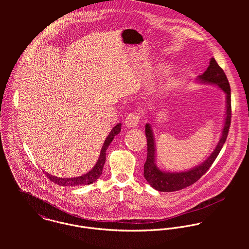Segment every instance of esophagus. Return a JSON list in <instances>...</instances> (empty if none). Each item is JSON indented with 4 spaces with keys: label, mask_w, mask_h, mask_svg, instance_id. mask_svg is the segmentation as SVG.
Returning a JSON list of instances; mask_svg holds the SVG:
<instances>
[{
    "label": "esophagus",
    "mask_w": 249,
    "mask_h": 249,
    "mask_svg": "<svg viewBox=\"0 0 249 249\" xmlns=\"http://www.w3.org/2000/svg\"><path fill=\"white\" fill-rule=\"evenodd\" d=\"M140 117L137 113H130L124 120V124L127 127H135L139 124Z\"/></svg>",
    "instance_id": "1"
}]
</instances>
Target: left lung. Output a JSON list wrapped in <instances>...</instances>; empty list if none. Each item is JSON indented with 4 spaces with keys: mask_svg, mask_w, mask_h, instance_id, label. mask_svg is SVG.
<instances>
[{
    "mask_svg": "<svg viewBox=\"0 0 249 249\" xmlns=\"http://www.w3.org/2000/svg\"><path fill=\"white\" fill-rule=\"evenodd\" d=\"M202 83L218 86L226 95V112L223 129L220 139L210 156L200 165L181 173H167L157 168L155 164V143L152 129L149 124H145V136L147 141V156L143 165V177L148 184L159 192H175L191 186L201 178L212 166L224 142L226 141L231 124V90L228 79L223 70L218 66L214 58H211L207 70L197 76Z\"/></svg>",
    "mask_w": 249,
    "mask_h": 249,
    "instance_id": "8db88e82",
    "label": "left lung"
}]
</instances>
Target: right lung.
<instances>
[{"label":"right lung","instance_id":"1","mask_svg":"<svg viewBox=\"0 0 249 249\" xmlns=\"http://www.w3.org/2000/svg\"><path fill=\"white\" fill-rule=\"evenodd\" d=\"M121 126L122 124H116L113 129L111 130V132L109 133V135L107 136L106 141L103 144V147H102V150H101V154H100V157L96 163V165L94 166V168L87 174L81 176V177H77V178H57V177H53V176H51L50 174L46 173L44 171V174L46 175V177L49 178L51 181L54 182L55 184L59 185V186H80V185H89L93 182H95L98 178L101 177L102 173H103V168L105 166V163H106V158H107V147L109 146L110 142L113 141L114 137L116 135H118L121 131Z\"/></svg>","mask_w":249,"mask_h":249}]
</instances>
